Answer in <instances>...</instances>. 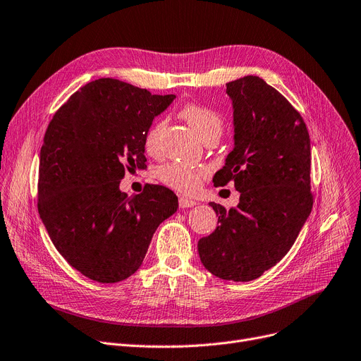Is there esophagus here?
<instances>
[{"label": "esophagus", "mask_w": 361, "mask_h": 361, "mask_svg": "<svg viewBox=\"0 0 361 361\" xmlns=\"http://www.w3.org/2000/svg\"><path fill=\"white\" fill-rule=\"evenodd\" d=\"M178 203H180V207H183V209H184V207H193V206L197 204L195 200L188 199V197H184V196H180Z\"/></svg>", "instance_id": "1"}]
</instances>
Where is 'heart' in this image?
Listing matches in <instances>:
<instances>
[{
	"label": "heart",
	"mask_w": 361,
	"mask_h": 361,
	"mask_svg": "<svg viewBox=\"0 0 361 361\" xmlns=\"http://www.w3.org/2000/svg\"><path fill=\"white\" fill-rule=\"evenodd\" d=\"M180 116L195 130V133L202 140H206L207 137L215 135H221L222 120L215 111L209 108L197 104H187L181 108ZM162 130L164 121L157 120L150 124L145 135V150L152 157L159 155ZM204 176V169L188 166L178 162L166 164L158 171V177L165 185L185 195L196 193L202 185Z\"/></svg>",
	"instance_id": "obj_1"
}]
</instances>
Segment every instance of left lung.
<instances>
[{
    "label": "left lung",
    "mask_w": 361,
    "mask_h": 361,
    "mask_svg": "<svg viewBox=\"0 0 361 361\" xmlns=\"http://www.w3.org/2000/svg\"><path fill=\"white\" fill-rule=\"evenodd\" d=\"M226 94L234 149L214 184L234 181L240 203L230 211L209 203L219 225L197 250L212 275L247 282L288 253L312 212L310 137L300 112L257 75L226 83Z\"/></svg>",
    "instance_id": "left-lung-1"
}]
</instances>
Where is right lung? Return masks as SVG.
Listing matches in <instances>:
<instances>
[{"label": "right lung", "instance_id": "obj_1", "mask_svg": "<svg viewBox=\"0 0 361 361\" xmlns=\"http://www.w3.org/2000/svg\"><path fill=\"white\" fill-rule=\"evenodd\" d=\"M174 99L98 79L73 93L47 128L37 211L55 249L93 281L135 274L159 224L177 212L178 197L164 185L146 184L133 197L120 190L127 171L146 168V131Z\"/></svg>", "mask_w": 361, "mask_h": 361}]
</instances>
